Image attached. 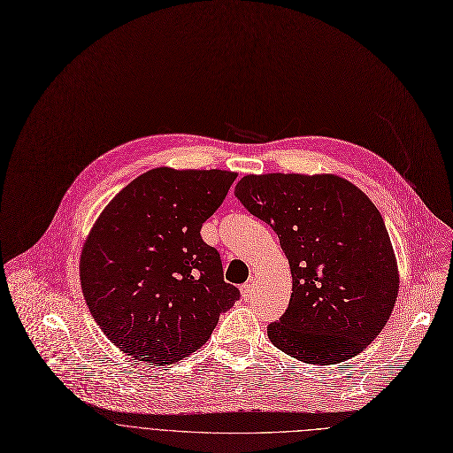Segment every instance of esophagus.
Instances as JSON below:
<instances>
[{"mask_svg":"<svg viewBox=\"0 0 453 453\" xmlns=\"http://www.w3.org/2000/svg\"><path fill=\"white\" fill-rule=\"evenodd\" d=\"M242 296H243V300H249V298H252V291H254V286H252V282H245V284H242Z\"/></svg>","mask_w":453,"mask_h":453,"instance_id":"obj_1","label":"esophagus"}]
</instances>
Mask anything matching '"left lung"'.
Listing matches in <instances>:
<instances>
[{"instance_id":"1","label":"left lung","mask_w":453,"mask_h":453,"mask_svg":"<svg viewBox=\"0 0 453 453\" xmlns=\"http://www.w3.org/2000/svg\"><path fill=\"white\" fill-rule=\"evenodd\" d=\"M234 196L277 233L291 270L288 310L266 327L272 345L310 365L363 352L398 295L395 252L375 204L333 174H252Z\"/></svg>"}]
</instances>
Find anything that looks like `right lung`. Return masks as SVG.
Returning a JSON list of instances; mask_svg holds the SVG:
<instances>
[{"label": "right lung", "mask_w": 453, "mask_h": 453, "mask_svg": "<svg viewBox=\"0 0 453 453\" xmlns=\"http://www.w3.org/2000/svg\"><path fill=\"white\" fill-rule=\"evenodd\" d=\"M234 180L217 169H153L96 220L81 250V289L94 320L124 354L178 363L210 340L240 298L224 280L219 250L201 236Z\"/></svg>", "instance_id": "add662e5"}]
</instances>
